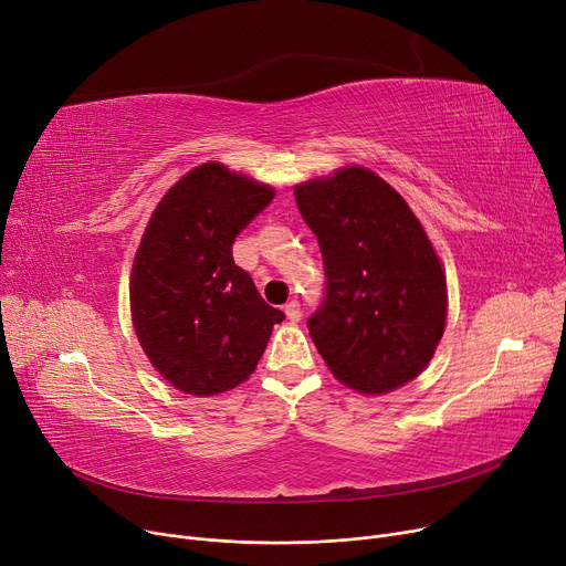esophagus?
<instances>
[{
    "mask_svg": "<svg viewBox=\"0 0 566 566\" xmlns=\"http://www.w3.org/2000/svg\"><path fill=\"white\" fill-rule=\"evenodd\" d=\"M284 314H286V318L289 321H301V316H303V312H301V303L298 301H289L286 305H284Z\"/></svg>",
    "mask_w": 566,
    "mask_h": 566,
    "instance_id": "34e87169",
    "label": "esophagus"
}]
</instances>
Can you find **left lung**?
Masks as SVG:
<instances>
[{
	"label": "left lung",
	"mask_w": 566,
	"mask_h": 566,
	"mask_svg": "<svg viewBox=\"0 0 566 566\" xmlns=\"http://www.w3.org/2000/svg\"><path fill=\"white\" fill-rule=\"evenodd\" d=\"M295 203L323 256V301L307 318L321 358L365 395L412 380L448 316V286L422 224L363 167L295 186Z\"/></svg>",
	"instance_id": "obj_1"
}]
</instances>
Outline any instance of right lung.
Returning <instances> with one entry per match:
<instances>
[{
	"instance_id": "add662e5",
	"label": "right lung",
	"mask_w": 566,
	"mask_h": 566,
	"mask_svg": "<svg viewBox=\"0 0 566 566\" xmlns=\"http://www.w3.org/2000/svg\"><path fill=\"white\" fill-rule=\"evenodd\" d=\"M273 197V188L206 163L163 197L144 231L130 280L135 333L181 392L235 388L284 321L231 254L235 235Z\"/></svg>"
}]
</instances>
